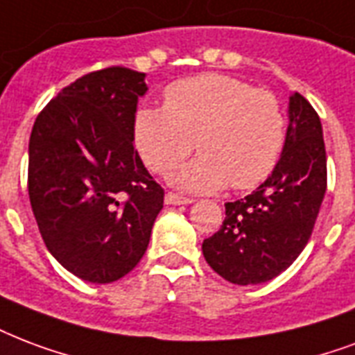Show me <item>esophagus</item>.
<instances>
[{
	"label": "esophagus",
	"instance_id": "esophagus-1",
	"mask_svg": "<svg viewBox=\"0 0 355 355\" xmlns=\"http://www.w3.org/2000/svg\"><path fill=\"white\" fill-rule=\"evenodd\" d=\"M189 202H193V199L177 196V193H167L166 196V205H189Z\"/></svg>",
	"mask_w": 355,
	"mask_h": 355
}]
</instances>
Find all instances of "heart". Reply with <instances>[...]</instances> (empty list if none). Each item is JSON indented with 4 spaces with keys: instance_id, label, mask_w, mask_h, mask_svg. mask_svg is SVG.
<instances>
[{
    "instance_id": "obj_1",
    "label": "heart",
    "mask_w": 355,
    "mask_h": 355,
    "mask_svg": "<svg viewBox=\"0 0 355 355\" xmlns=\"http://www.w3.org/2000/svg\"><path fill=\"white\" fill-rule=\"evenodd\" d=\"M166 110L137 107L134 143L153 171L171 173L191 150L201 154L173 173L191 191H218L231 182L251 189L277 166L286 141V115L274 93L223 74H202L169 85Z\"/></svg>"
}]
</instances>
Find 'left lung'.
<instances>
[{
	"instance_id": "1",
	"label": "left lung",
	"mask_w": 355,
	"mask_h": 355,
	"mask_svg": "<svg viewBox=\"0 0 355 355\" xmlns=\"http://www.w3.org/2000/svg\"><path fill=\"white\" fill-rule=\"evenodd\" d=\"M326 184L320 119L302 94L292 93L279 162L253 193L225 202L223 225L202 242L210 268L242 286L277 277L309 242Z\"/></svg>"
}]
</instances>
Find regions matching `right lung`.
Masks as SVG:
<instances>
[{"label": "right lung", "mask_w": 355, "mask_h": 355, "mask_svg": "<svg viewBox=\"0 0 355 355\" xmlns=\"http://www.w3.org/2000/svg\"><path fill=\"white\" fill-rule=\"evenodd\" d=\"M145 74L110 67L48 102L29 137L27 189L46 248L70 274L113 283L147 251L164 189L134 148Z\"/></svg>", "instance_id": "obj_1"}]
</instances>
